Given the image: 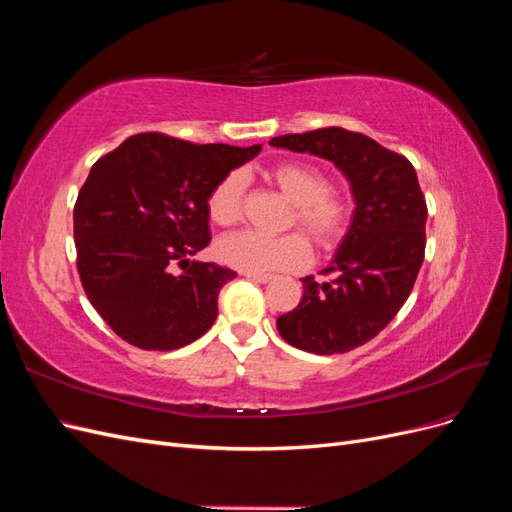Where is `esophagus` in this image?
<instances>
[{"mask_svg": "<svg viewBox=\"0 0 512 512\" xmlns=\"http://www.w3.org/2000/svg\"><path fill=\"white\" fill-rule=\"evenodd\" d=\"M243 275L247 277V280L258 282V284H267L273 280V275H269V273H243Z\"/></svg>", "mask_w": 512, "mask_h": 512, "instance_id": "obj_1", "label": "esophagus"}]
</instances>
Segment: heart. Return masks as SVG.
<instances>
[{
	"label": "heart",
	"mask_w": 512,
	"mask_h": 512,
	"mask_svg": "<svg viewBox=\"0 0 512 512\" xmlns=\"http://www.w3.org/2000/svg\"><path fill=\"white\" fill-rule=\"evenodd\" d=\"M269 179L292 203L290 224L314 241L320 250H331L350 226L352 207L333 190L331 177L307 162H282L269 170ZM245 177L228 173L213 185L207 196V213L218 226H232L243 215ZM215 256L224 265L243 273L292 271L309 262V247L299 235L267 237L256 230H239L215 245Z\"/></svg>",
	"instance_id": "obj_1"
}]
</instances>
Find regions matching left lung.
<instances>
[{
    "mask_svg": "<svg viewBox=\"0 0 512 512\" xmlns=\"http://www.w3.org/2000/svg\"><path fill=\"white\" fill-rule=\"evenodd\" d=\"M269 145L333 162L356 209L342 245L318 284L303 277V299L277 318V331L294 348L344 354L374 339L406 303L425 258L427 205L408 158L374 138L344 128L271 138Z\"/></svg>",
    "mask_w": 512,
    "mask_h": 512,
    "instance_id": "left-lung-1",
    "label": "left lung"
}]
</instances>
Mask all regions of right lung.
I'll return each instance as SVG.
<instances>
[{"mask_svg":"<svg viewBox=\"0 0 512 512\" xmlns=\"http://www.w3.org/2000/svg\"><path fill=\"white\" fill-rule=\"evenodd\" d=\"M260 149L143 132L91 166L74 205L76 267L89 303L128 344L177 350L211 329L237 273L190 258L211 241V188Z\"/></svg>","mask_w":512,"mask_h":512,"instance_id":"right-lung-1","label":"right lung"}]
</instances>
